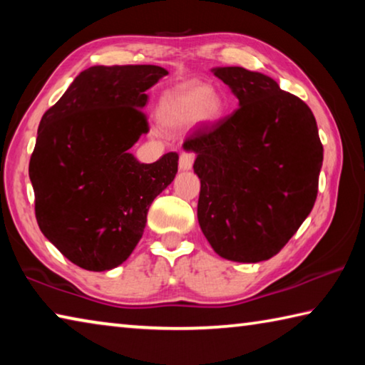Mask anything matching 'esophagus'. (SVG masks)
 Segmentation results:
<instances>
[{
  "instance_id": "1",
  "label": "esophagus",
  "mask_w": 365,
  "mask_h": 365,
  "mask_svg": "<svg viewBox=\"0 0 365 365\" xmlns=\"http://www.w3.org/2000/svg\"><path fill=\"white\" fill-rule=\"evenodd\" d=\"M193 154L191 153H182L180 154V159H178V168L180 170H190L191 165H193Z\"/></svg>"
}]
</instances>
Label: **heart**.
<instances>
[{"label":"heart","mask_w":365,"mask_h":365,"mask_svg":"<svg viewBox=\"0 0 365 365\" xmlns=\"http://www.w3.org/2000/svg\"><path fill=\"white\" fill-rule=\"evenodd\" d=\"M224 113V101L206 85H180L160 98L158 117L168 128H185L195 120L214 123Z\"/></svg>","instance_id":"1"}]
</instances>
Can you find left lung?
<instances>
[{"label": "left lung", "instance_id": "1", "mask_svg": "<svg viewBox=\"0 0 365 365\" xmlns=\"http://www.w3.org/2000/svg\"><path fill=\"white\" fill-rule=\"evenodd\" d=\"M238 109L183 143L200 177L197 222L209 245L233 262L275 256L311 214L324 160L304 101L269 76L214 67Z\"/></svg>", "mask_w": 365, "mask_h": 365}]
</instances>
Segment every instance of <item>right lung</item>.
Masks as SVG:
<instances>
[{"label":"right lung","mask_w":365,"mask_h":365,"mask_svg":"<svg viewBox=\"0 0 365 365\" xmlns=\"http://www.w3.org/2000/svg\"><path fill=\"white\" fill-rule=\"evenodd\" d=\"M168 73L159 66L88 67L41 117L29 165L36 222L85 270L127 261L154 197L177 175V153L153 164L130 153L150 130L146 91Z\"/></svg>","instance_id":"right-lung-1"}]
</instances>
